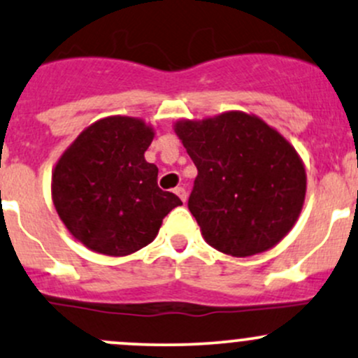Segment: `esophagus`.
I'll use <instances>...</instances> for the list:
<instances>
[{
	"instance_id": "esophagus-1",
	"label": "esophagus",
	"mask_w": 358,
	"mask_h": 358,
	"mask_svg": "<svg viewBox=\"0 0 358 358\" xmlns=\"http://www.w3.org/2000/svg\"><path fill=\"white\" fill-rule=\"evenodd\" d=\"M175 194L178 195L180 199H182V202H187V199H188V194H187V190L183 187H176L175 188Z\"/></svg>"
}]
</instances>
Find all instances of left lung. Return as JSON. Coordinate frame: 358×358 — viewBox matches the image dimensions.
I'll return each instance as SVG.
<instances>
[{
	"mask_svg": "<svg viewBox=\"0 0 358 358\" xmlns=\"http://www.w3.org/2000/svg\"><path fill=\"white\" fill-rule=\"evenodd\" d=\"M175 132L197 166L188 209L212 248L245 258L285 238L304 206L306 168L280 132L238 110L182 119Z\"/></svg>",
	"mask_w": 358,
	"mask_h": 358,
	"instance_id": "1",
	"label": "left lung"
}]
</instances>
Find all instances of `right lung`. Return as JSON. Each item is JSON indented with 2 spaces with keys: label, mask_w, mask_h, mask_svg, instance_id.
<instances>
[{
  "label": "right lung",
  "mask_w": 358,
  "mask_h": 358,
  "mask_svg": "<svg viewBox=\"0 0 358 358\" xmlns=\"http://www.w3.org/2000/svg\"><path fill=\"white\" fill-rule=\"evenodd\" d=\"M155 129L143 119L112 115L88 125L52 171V202L81 245L127 257L158 236L164 215L182 200L158 187V166L144 152Z\"/></svg>",
  "instance_id": "add662e5"
}]
</instances>
